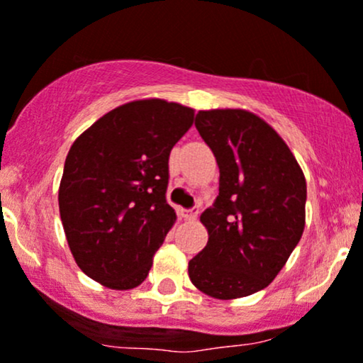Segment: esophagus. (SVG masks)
<instances>
[{"label": "esophagus", "mask_w": 363, "mask_h": 363, "mask_svg": "<svg viewBox=\"0 0 363 363\" xmlns=\"http://www.w3.org/2000/svg\"><path fill=\"white\" fill-rule=\"evenodd\" d=\"M198 213H200V208L193 207V208H189V211H182V217H184V219L193 220V219H196Z\"/></svg>", "instance_id": "obj_1"}]
</instances>
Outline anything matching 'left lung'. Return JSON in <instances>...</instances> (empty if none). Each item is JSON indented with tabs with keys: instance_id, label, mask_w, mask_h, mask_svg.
<instances>
[{
	"instance_id": "1",
	"label": "left lung",
	"mask_w": 363,
	"mask_h": 363,
	"mask_svg": "<svg viewBox=\"0 0 363 363\" xmlns=\"http://www.w3.org/2000/svg\"><path fill=\"white\" fill-rule=\"evenodd\" d=\"M198 132L219 167V196L200 220L205 249L189 261L193 285L213 299L268 287L306 224V179L285 140L247 109H207Z\"/></svg>"
}]
</instances>
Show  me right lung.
I'll use <instances>...</instances> for the list:
<instances>
[{
	"mask_svg": "<svg viewBox=\"0 0 363 363\" xmlns=\"http://www.w3.org/2000/svg\"><path fill=\"white\" fill-rule=\"evenodd\" d=\"M194 109L140 99L99 118L72 143L59 186V211L72 257L113 291L146 280L172 230L169 156L191 128Z\"/></svg>",
	"mask_w": 363,
	"mask_h": 363,
	"instance_id": "obj_1",
	"label": "right lung"
}]
</instances>
